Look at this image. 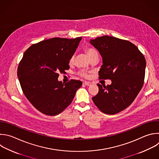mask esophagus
<instances>
[{"label":"esophagus","instance_id":"1","mask_svg":"<svg viewBox=\"0 0 159 159\" xmlns=\"http://www.w3.org/2000/svg\"><path fill=\"white\" fill-rule=\"evenodd\" d=\"M84 84H85V85H87V86H90V85H92V83L90 82H87V81H85V82H84Z\"/></svg>","mask_w":159,"mask_h":159}]
</instances>
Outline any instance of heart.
I'll list each match as a JSON object with an SVG mask.
<instances>
[{
	"label": "heart",
	"instance_id": "obj_1",
	"mask_svg": "<svg viewBox=\"0 0 159 159\" xmlns=\"http://www.w3.org/2000/svg\"><path fill=\"white\" fill-rule=\"evenodd\" d=\"M85 53H86V54L87 55V56H88V57L89 59L92 58V57H93L95 56H98L97 52L94 48H87L85 50ZM74 61V56H72L71 57V59H70V61H69V63L70 64H72ZM80 75L82 77H88V74H87V72L85 71V70H81L80 72Z\"/></svg>",
	"mask_w": 159,
	"mask_h": 159
}]
</instances>
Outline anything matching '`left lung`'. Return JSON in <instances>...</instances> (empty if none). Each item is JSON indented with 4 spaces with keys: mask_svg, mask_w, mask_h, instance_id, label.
Returning a JSON list of instances; mask_svg holds the SVG:
<instances>
[{
    "mask_svg": "<svg viewBox=\"0 0 159 159\" xmlns=\"http://www.w3.org/2000/svg\"><path fill=\"white\" fill-rule=\"evenodd\" d=\"M90 43L102 57L99 78L112 81L107 86L98 84L99 91L92 100L102 112L117 114L129 106L143 86L145 57L134 44L114 37H98Z\"/></svg>",
    "mask_w": 159,
    "mask_h": 159,
    "instance_id": "1",
    "label": "left lung"
}]
</instances>
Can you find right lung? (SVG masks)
<instances>
[{"instance_id": "right-lung-1", "label": "right lung", "mask_w": 159, "mask_h": 159, "mask_svg": "<svg viewBox=\"0 0 159 159\" xmlns=\"http://www.w3.org/2000/svg\"><path fill=\"white\" fill-rule=\"evenodd\" d=\"M82 37H55L31 45L24 54L17 69L22 91L34 107L48 116L61 113L72 102L80 80L66 84L58 80L59 73L69 69V61Z\"/></svg>"}]
</instances>
